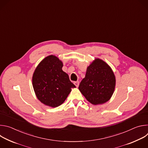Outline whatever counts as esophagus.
Masks as SVG:
<instances>
[{
	"label": "esophagus",
	"mask_w": 148,
	"mask_h": 148,
	"mask_svg": "<svg viewBox=\"0 0 148 148\" xmlns=\"http://www.w3.org/2000/svg\"><path fill=\"white\" fill-rule=\"evenodd\" d=\"M74 85L77 87H78V86H79V81H75V82H74Z\"/></svg>",
	"instance_id": "1"
}]
</instances>
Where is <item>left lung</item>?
Segmentation results:
<instances>
[{
    "mask_svg": "<svg viewBox=\"0 0 148 148\" xmlns=\"http://www.w3.org/2000/svg\"><path fill=\"white\" fill-rule=\"evenodd\" d=\"M115 81L111 67L102 60L97 58L87 67L86 77L81 81L78 88L92 104H101L111 98Z\"/></svg>",
    "mask_w": 148,
    "mask_h": 148,
    "instance_id": "obj_1",
    "label": "left lung"
}]
</instances>
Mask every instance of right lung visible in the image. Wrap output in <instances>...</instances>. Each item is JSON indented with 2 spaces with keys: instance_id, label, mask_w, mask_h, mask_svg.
<instances>
[{
  "instance_id": "add662e5",
  "label": "right lung",
  "mask_w": 148,
  "mask_h": 148,
  "mask_svg": "<svg viewBox=\"0 0 148 148\" xmlns=\"http://www.w3.org/2000/svg\"><path fill=\"white\" fill-rule=\"evenodd\" d=\"M62 62L51 55L42 60L32 78L33 87L37 98L44 104L57 107L64 102L75 86L67 74L62 70Z\"/></svg>"
}]
</instances>
